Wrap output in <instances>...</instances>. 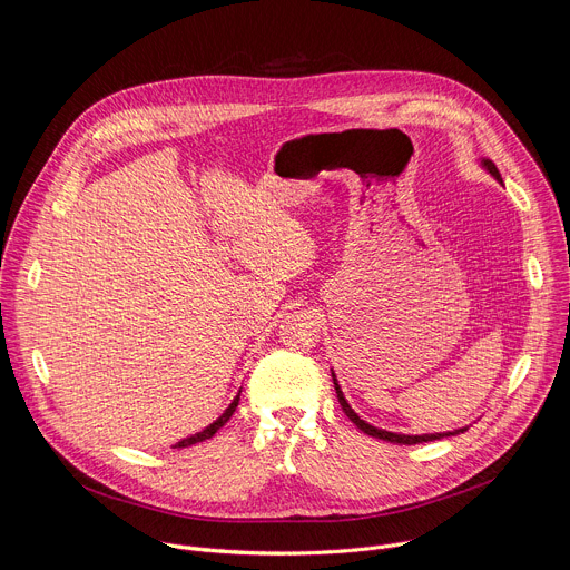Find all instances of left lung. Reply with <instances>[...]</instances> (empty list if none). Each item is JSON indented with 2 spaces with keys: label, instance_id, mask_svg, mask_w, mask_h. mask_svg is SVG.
<instances>
[{
  "label": "left lung",
  "instance_id": "1",
  "mask_svg": "<svg viewBox=\"0 0 570 570\" xmlns=\"http://www.w3.org/2000/svg\"><path fill=\"white\" fill-rule=\"evenodd\" d=\"M478 165L490 174L499 185H503V178H501V174H499V169H497V165L492 159H487V157H480L478 159ZM332 376H334V387H336V394H338V401H341V405H343V411H345V415L363 431V433H367V435H372V438H379V440H385V442H394V444H422V442H433V440H442V438H451V435H458V433H464L469 426H462V429H455V431H446V433H426V435H403V433H392V431H383V429H376V426H372V424H367L365 420H361L356 413H354V409L352 405L347 403V399H345V394H343V390H341V383H338V379H336V374H334V370H332Z\"/></svg>",
  "mask_w": 570,
  "mask_h": 570
}]
</instances>
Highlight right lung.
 Returning <instances> with one entry per match:
<instances>
[{"instance_id":"right-lung-1","label":"right lung","mask_w":570,"mask_h":570,"mask_svg":"<svg viewBox=\"0 0 570 570\" xmlns=\"http://www.w3.org/2000/svg\"><path fill=\"white\" fill-rule=\"evenodd\" d=\"M238 399H240V392H236V396L232 399V403L227 405V409L223 411V415H220L216 422H212V424H209L207 429H203L200 433H196V435H191V438H185V440H180L176 446H191V444H196V442H205V440L214 438V435H216V431H218V429H223V426L227 424V420L234 415L236 405H238Z\"/></svg>"}]
</instances>
